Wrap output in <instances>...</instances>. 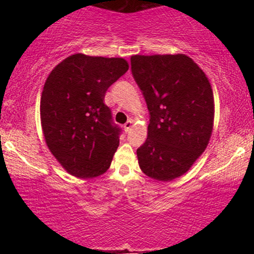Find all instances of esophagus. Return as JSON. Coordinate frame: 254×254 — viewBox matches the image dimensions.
I'll use <instances>...</instances> for the list:
<instances>
[{"mask_svg": "<svg viewBox=\"0 0 254 254\" xmlns=\"http://www.w3.org/2000/svg\"><path fill=\"white\" fill-rule=\"evenodd\" d=\"M131 127H132V121H127V123L124 124V130L127 132V131L131 129Z\"/></svg>", "mask_w": 254, "mask_h": 254, "instance_id": "34e87169", "label": "esophagus"}]
</instances>
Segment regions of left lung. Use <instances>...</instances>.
<instances>
[{"label": "left lung", "mask_w": 254, "mask_h": 254, "mask_svg": "<svg viewBox=\"0 0 254 254\" xmlns=\"http://www.w3.org/2000/svg\"><path fill=\"white\" fill-rule=\"evenodd\" d=\"M131 70L150 113L148 137L137 149L139 168L151 179L171 182L190 170L210 141L211 84L184 54L135 55Z\"/></svg>", "instance_id": "obj_1"}]
</instances>
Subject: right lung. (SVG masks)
Returning a JSON list of instances; mask_svg holds the SVG:
<instances>
[{
	"mask_svg": "<svg viewBox=\"0 0 254 254\" xmlns=\"http://www.w3.org/2000/svg\"><path fill=\"white\" fill-rule=\"evenodd\" d=\"M129 69L124 58L75 54L49 74L40 121L51 154L71 176L90 179L110 168L121 129L112 123L105 93Z\"/></svg>",
	"mask_w": 254,
	"mask_h": 254,
	"instance_id": "right-lung-1",
	"label": "right lung"
}]
</instances>
